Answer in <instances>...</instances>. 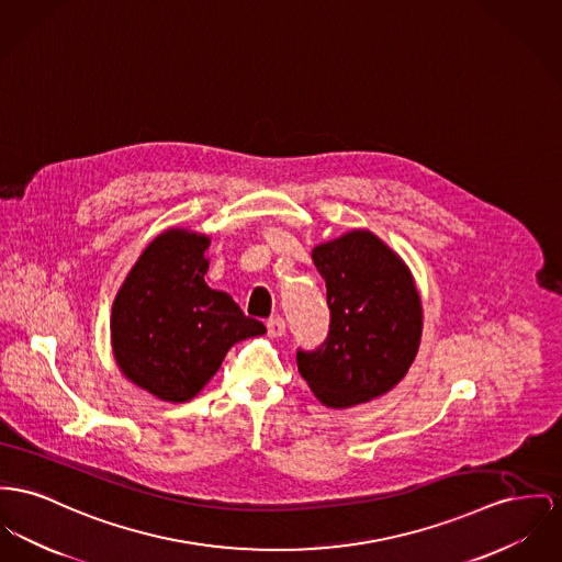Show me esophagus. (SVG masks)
<instances>
[{
    "label": "esophagus",
    "instance_id": "esophagus-1",
    "mask_svg": "<svg viewBox=\"0 0 562 562\" xmlns=\"http://www.w3.org/2000/svg\"><path fill=\"white\" fill-rule=\"evenodd\" d=\"M266 328H268V335H270V337H281V335H285V319L279 317V315H274V317H270V319L266 322Z\"/></svg>",
    "mask_w": 562,
    "mask_h": 562
}]
</instances>
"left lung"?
Returning <instances> with one entry per match:
<instances>
[{
    "label": "left lung",
    "instance_id": "obj_1",
    "mask_svg": "<svg viewBox=\"0 0 562 562\" xmlns=\"http://www.w3.org/2000/svg\"><path fill=\"white\" fill-rule=\"evenodd\" d=\"M326 281L330 330L299 349V371L326 407H351L392 390L412 367L422 304L401 258L374 234L353 229L313 249Z\"/></svg>",
    "mask_w": 562,
    "mask_h": 562
}]
</instances>
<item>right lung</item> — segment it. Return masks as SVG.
I'll use <instances>...</instances> for the list:
<instances>
[{
	"label": "right lung",
	"instance_id": "right-lung-1",
	"mask_svg": "<svg viewBox=\"0 0 562 562\" xmlns=\"http://www.w3.org/2000/svg\"><path fill=\"white\" fill-rule=\"evenodd\" d=\"M206 249V236L164 232L114 300V358L130 381L161 401L193 398L234 342L266 333L262 322L204 283Z\"/></svg>",
	"mask_w": 562,
	"mask_h": 562
}]
</instances>
